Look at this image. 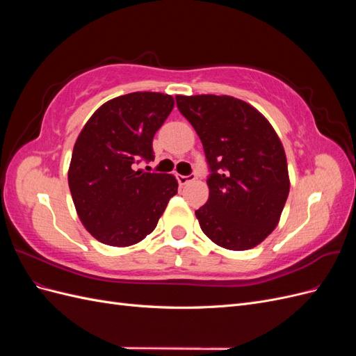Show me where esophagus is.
Masks as SVG:
<instances>
[{
  "mask_svg": "<svg viewBox=\"0 0 356 356\" xmlns=\"http://www.w3.org/2000/svg\"><path fill=\"white\" fill-rule=\"evenodd\" d=\"M177 179H178V182H179V186H186V184H188V182L195 181V179H196V175H188V177L177 175Z\"/></svg>",
  "mask_w": 356,
  "mask_h": 356,
  "instance_id": "esophagus-1",
  "label": "esophagus"
}]
</instances>
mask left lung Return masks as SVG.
<instances>
[{
	"label": "left lung",
	"instance_id": "8db88e82",
	"mask_svg": "<svg viewBox=\"0 0 356 356\" xmlns=\"http://www.w3.org/2000/svg\"><path fill=\"white\" fill-rule=\"evenodd\" d=\"M197 132L212 174L196 211L202 232L225 250L260 245L281 220L289 193L284 145L251 104L227 95L177 96Z\"/></svg>",
	"mask_w": 356,
	"mask_h": 356
}]
</instances>
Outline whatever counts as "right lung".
<instances>
[{"label": "right lung", "mask_w": 356, "mask_h": 356, "mask_svg": "<svg viewBox=\"0 0 356 356\" xmlns=\"http://www.w3.org/2000/svg\"><path fill=\"white\" fill-rule=\"evenodd\" d=\"M170 95L134 92L106 101L74 144L68 184L84 229L105 245L126 248L152 233L169 199L174 175L136 169L154 160L153 138L174 110Z\"/></svg>", "instance_id": "add662e5"}]
</instances>
